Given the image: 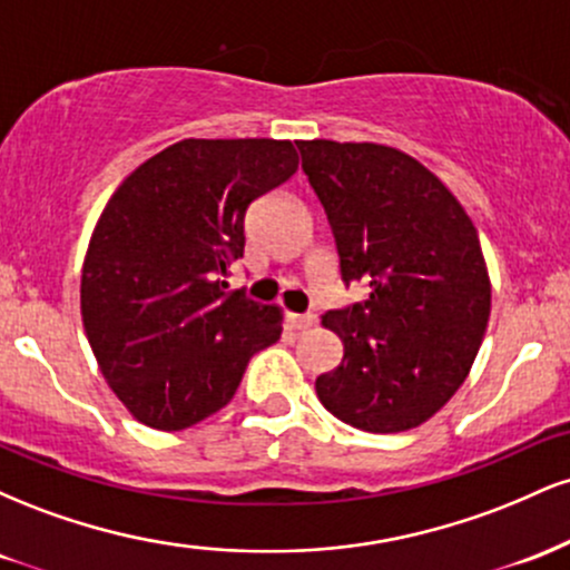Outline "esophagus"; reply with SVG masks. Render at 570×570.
I'll use <instances>...</instances> for the list:
<instances>
[{
	"label": "esophagus",
	"instance_id": "1",
	"mask_svg": "<svg viewBox=\"0 0 570 570\" xmlns=\"http://www.w3.org/2000/svg\"><path fill=\"white\" fill-rule=\"evenodd\" d=\"M316 313H289V324L294 330H311V326H316Z\"/></svg>",
	"mask_w": 570,
	"mask_h": 570
}]
</instances>
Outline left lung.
<instances>
[{"instance_id": "left-lung-1", "label": "left lung", "mask_w": 570, "mask_h": 570, "mask_svg": "<svg viewBox=\"0 0 570 570\" xmlns=\"http://www.w3.org/2000/svg\"><path fill=\"white\" fill-rule=\"evenodd\" d=\"M335 238L340 278L362 303L324 326L343 362L316 377L332 415L372 434L421 426L466 381L490 316L472 219L429 168L383 144L297 141Z\"/></svg>"}]
</instances>
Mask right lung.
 <instances>
[{
	"label": "right lung",
	"instance_id": "add662e5",
	"mask_svg": "<svg viewBox=\"0 0 570 570\" xmlns=\"http://www.w3.org/2000/svg\"><path fill=\"white\" fill-rule=\"evenodd\" d=\"M297 171L292 141L185 139L141 163L98 219L82 267L96 362L144 426L181 431L230 402L281 313L227 289L248 206Z\"/></svg>",
	"mask_w": 570,
	"mask_h": 570
}]
</instances>
